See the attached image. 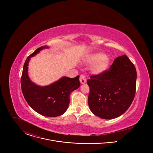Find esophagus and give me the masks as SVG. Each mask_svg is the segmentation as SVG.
<instances>
[{"instance_id": "1", "label": "esophagus", "mask_w": 153, "mask_h": 153, "mask_svg": "<svg viewBox=\"0 0 153 153\" xmlns=\"http://www.w3.org/2000/svg\"><path fill=\"white\" fill-rule=\"evenodd\" d=\"M86 81V76L83 74H81L80 76V83L82 84V83H85Z\"/></svg>"}]
</instances>
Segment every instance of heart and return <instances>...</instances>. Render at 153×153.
<instances>
[{
  "mask_svg": "<svg viewBox=\"0 0 153 153\" xmlns=\"http://www.w3.org/2000/svg\"><path fill=\"white\" fill-rule=\"evenodd\" d=\"M90 62L95 63L93 67V70L96 73H100L105 71L109 63V59L107 57L104 56L102 54H96L92 56L90 59Z\"/></svg>",
  "mask_w": 153,
  "mask_h": 153,
  "instance_id": "obj_1",
  "label": "heart"
}]
</instances>
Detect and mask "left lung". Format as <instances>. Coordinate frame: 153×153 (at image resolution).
<instances>
[{"label":"left lung","instance_id":"8db88e82","mask_svg":"<svg viewBox=\"0 0 153 153\" xmlns=\"http://www.w3.org/2000/svg\"><path fill=\"white\" fill-rule=\"evenodd\" d=\"M90 77L88 105L94 115L112 119L128 110L136 94L137 72L126 56L117 57L109 69Z\"/></svg>","mask_w":153,"mask_h":153}]
</instances>
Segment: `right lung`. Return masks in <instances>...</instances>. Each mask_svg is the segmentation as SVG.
<instances>
[{"mask_svg":"<svg viewBox=\"0 0 153 153\" xmlns=\"http://www.w3.org/2000/svg\"><path fill=\"white\" fill-rule=\"evenodd\" d=\"M38 48L26 59L21 77V89L28 105L34 111L47 117L63 114L70 103V95L80 85L79 76L74 78L63 77L58 81L46 86H39L33 83L28 76V65L31 57L42 49Z\"/></svg>","mask_w":153,"mask_h":153,"instance_id":"right-lung-1","label":"right lung"}]
</instances>
